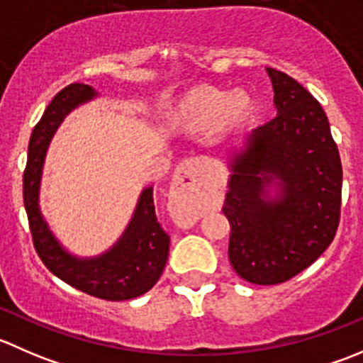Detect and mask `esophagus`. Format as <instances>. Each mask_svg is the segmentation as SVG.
Listing matches in <instances>:
<instances>
[{
    "instance_id": "1",
    "label": "esophagus",
    "mask_w": 363,
    "mask_h": 363,
    "mask_svg": "<svg viewBox=\"0 0 363 363\" xmlns=\"http://www.w3.org/2000/svg\"><path fill=\"white\" fill-rule=\"evenodd\" d=\"M203 182L200 177V164L196 160H186L175 168L170 182V212L182 226L196 223L202 214Z\"/></svg>"
}]
</instances>
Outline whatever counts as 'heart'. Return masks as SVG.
Masks as SVG:
<instances>
[{
  "instance_id": "1",
  "label": "heart",
  "mask_w": 363,
  "mask_h": 363,
  "mask_svg": "<svg viewBox=\"0 0 363 363\" xmlns=\"http://www.w3.org/2000/svg\"><path fill=\"white\" fill-rule=\"evenodd\" d=\"M252 98L246 91L228 93L216 86H196L186 91L167 113L172 128L186 133H203L211 130L218 135L239 130L251 117Z\"/></svg>"
}]
</instances>
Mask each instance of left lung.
Masks as SVG:
<instances>
[{
  "label": "left lung",
  "instance_id": "obj_1",
  "mask_svg": "<svg viewBox=\"0 0 363 363\" xmlns=\"http://www.w3.org/2000/svg\"><path fill=\"white\" fill-rule=\"evenodd\" d=\"M277 116L252 130L230 161L223 214L228 258L252 284H279L316 262L340 219L342 164L327 113L295 79L267 68ZM270 185L280 191L268 196Z\"/></svg>",
  "mask_w": 363,
  "mask_h": 363
}]
</instances>
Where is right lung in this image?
<instances>
[{"label": "right lung", "instance_id": "obj_1", "mask_svg": "<svg viewBox=\"0 0 363 363\" xmlns=\"http://www.w3.org/2000/svg\"><path fill=\"white\" fill-rule=\"evenodd\" d=\"M94 96L96 91L87 84H69L45 108L29 138L28 163L23 179L24 207L28 212L33 246L43 265L54 276L84 294L119 302L151 290L167 263L170 237L156 219L152 188L142 191L133 218L116 246L96 258H77L63 250L43 221L38 207L43 158L54 131L69 111Z\"/></svg>", "mask_w": 363, "mask_h": 363}]
</instances>
